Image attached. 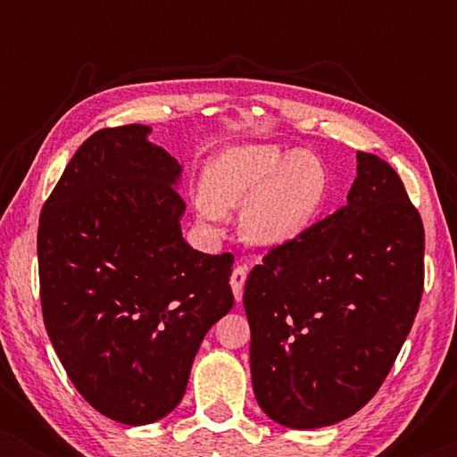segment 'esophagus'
<instances>
[{"label": "esophagus", "mask_w": 457, "mask_h": 457, "mask_svg": "<svg viewBox=\"0 0 457 457\" xmlns=\"http://www.w3.org/2000/svg\"><path fill=\"white\" fill-rule=\"evenodd\" d=\"M245 280H247V268L245 266H237L235 270H233V274H230V287H233V293H235L237 302H241L243 287H245Z\"/></svg>", "instance_id": "obj_1"}]
</instances>
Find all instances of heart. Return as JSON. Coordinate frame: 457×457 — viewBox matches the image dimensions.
<instances>
[{
  "mask_svg": "<svg viewBox=\"0 0 457 457\" xmlns=\"http://www.w3.org/2000/svg\"><path fill=\"white\" fill-rule=\"evenodd\" d=\"M328 195L316 154L277 145H233L205 166L197 210L205 220L243 208L239 228L255 247H278L312 228Z\"/></svg>",
  "mask_w": 457,
  "mask_h": 457,
  "instance_id": "obj_1",
  "label": "heart"
}]
</instances>
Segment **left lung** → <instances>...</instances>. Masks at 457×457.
<instances>
[{
  "label": "left lung",
  "instance_id": "1",
  "mask_svg": "<svg viewBox=\"0 0 457 457\" xmlns=\"http://www.w3.org/2000/svg\"><path fill=\"white\" fill-rule=\"evenodd\" d=\"M424 227L397 172L358 152L347 204L249 272L243 305L260 408L287 428L330 427L374 397L414 324Z\"/></svg>",
  "mask_w": 457,
  "mask_h": 457
}]
</instances>
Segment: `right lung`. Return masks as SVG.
I'll return each mask as SVG.
<instances>
[{"label": "right lung", "mask_w": 457, "mask_h": 457, "mask_svg": "<svg viewBox=\"0 0 457 457\" xmlns=\"http://www.w3.org/2000/svg\"><path fill=\"white\" fill-rule=\"evenodd\" d=\"M145 124L104 129L39 218L43 320L77 391L141 427L177 408L204 337L233 308V255L183 239V166Z\"/></svg>", "instance_id": "add662e5"}]
</instances>
